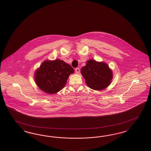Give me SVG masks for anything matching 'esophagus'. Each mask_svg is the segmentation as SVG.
I'll list each match as a JSON object with an SVG mask.
<instances>
[{
	"label": "esophagus",
	"instance_id": "34e87169",
	"mask_svg": "<svg viewBox=\"0 0 151 151\" xmlns=\"http://www.w3.org/2000/svg\"><path fill=\"white\" fill-rule=\"evenodd\" d=\"M75 72H76V73H79V72H80V68H75Z\"/></svg>",
	"mask_w": 151,
	"mask_h": 151
}]
</instances>
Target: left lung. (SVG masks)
<instances>
[{
    "mask_svg": "<svg viewBox=\"0 0 151 151\" xmlns=\"http://www.w3.org/2000/svg\"><path fill=\"white\" fill-rule=\"evenodd\" d=\"M81 73L90 88L101 91L108 87L113 78V72L108 65L95 60H88L81 69Z\"/></svg>",
    "mask_w": 151,
    "mask_h": 151,
    "instance_id": "obj_1",
    "label": "left lung"
}]
</instances>
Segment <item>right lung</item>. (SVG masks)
<instances>
[{
  "mask_svg": "<svg viewBox=\"0 0 151 151\" xmlns=\"http://www.w3.org/2000/svg\"><path fill=\"white\" fill-rule=\"evenodd\" d=\"M73 72L72 67L63 60H46L36 70L35 80L43 92L56 93L65 87L69 76Z\"/></svg>",
  "mask_w": 151,
  "mask_h": 151,
  "instance_id": "1",
  "label": "right lung"
}]
</instances>
